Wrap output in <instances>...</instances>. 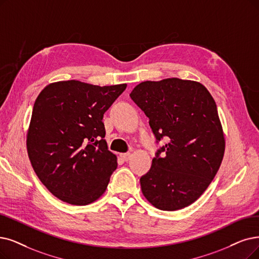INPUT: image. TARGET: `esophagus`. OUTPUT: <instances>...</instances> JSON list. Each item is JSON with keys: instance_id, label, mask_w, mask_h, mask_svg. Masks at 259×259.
<instances>
[{"instance_id": "1", "label": "esophagus", "mask_w": 259, "mask_h": 259, "mask_svg": "<svg viewBox=\"0 0 259 259\" xmlns=\"http://www.w3.org/2000/svg\"><path fill=\"white\" fill-rule=\"evenodd\" d=\"M120 157L124 161H127L131 158V153H122V154H120Z\"/></svg>"}]
</instances>
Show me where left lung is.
<instances>
[{
	"label": "left lung",
	"mask_w": 259,
	"mask_h": 259,
	"mask_svg": "<svg viewBox=\"0 0 259 259\" xmlns=\"http://www.w3.org/2000/svg\"><path fill=\"white\" fill-rule=\"evenodd\" d=\"M130 97L149 118L156 143L151 169L140 178L143 195L173 211L198 200L218 172L225 141L215 102L198 81H143Z\"/></svg>",
	"instance_id": "obj_1"
}]
</instances>
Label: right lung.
I'll return each mask as SVG.
<instances>
[{"label":"right lung","instance_id":"1","mask_svg":"<svg viewBox=\"0 0 259 259\" xmlns=\"http://www.w3.org/2000/svg\"><path fill=\"white\" fill-rule=\"evenodd\" d=\"M126 84L58 81L38 96L27 133L37 177L59 200L87 205L104 193L117 157L108 151L103 116Z\"/></svg>","mask_w":259,"mask_h":259}]
</instances>
